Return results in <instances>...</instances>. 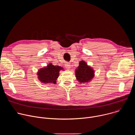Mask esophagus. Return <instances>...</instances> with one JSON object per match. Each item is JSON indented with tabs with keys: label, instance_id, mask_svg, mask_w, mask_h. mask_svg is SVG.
Segmentation results:
<instances>
[{
	"label": "esophagus",
	"instance_id": "1",
	"mask_svg": "<svg viewBox=\"0 0 135 135\" xmlns=\"http://www.w3.org/2000/svg\"><path fill=\"white\" fill-rule=\"evenodd\" d=\"M65 67H66V68L67 69H69L70 68V63H69V62H66V63L65 64Z\"/></svg>",
	"mask_w": 135,
	"mask_h": 135
}]
</instances>
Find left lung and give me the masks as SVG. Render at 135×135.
<instances>
[{
	"mask_svg": "<svg viewBox=\"0 0 135 135\" xmlns=\"http://www.w3.org/2000/svg\"><path fill=\"white\" fill-rule=\"evenodd\" d=\"M79 64V66L75 70L76 79L80 83L89 82L94 76L93 69L88 66L83 60L80 61Z\"/></svg>",
	"mask_w": 135,
	"mask_h": 135,
	"instance_id": "1",
	"label": "left lung"
}]
</instances>
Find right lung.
<instances>
[{
    "mask_svg": "<svg viewBox=\"0 0 135 135\" xmlns=\"http://www.w3.org/2000/svg\"><path fill=\"white\" fill-rule=\"evenodd\" d=\"M62 68L60 66H55L52 64H49L46 67L41 69L38 73V79L44 83H56V81L59 76V71Z\"/></svg>",
    "mask_w": 135,
    "mask_h": 135,
    "instance_id": "add662e5",
    "label": "right lung"
}]
</instances>
